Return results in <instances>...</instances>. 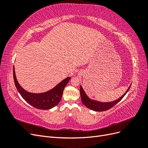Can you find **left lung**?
I'll return each instance as SVG.
<instances>
[{
  "label": "left lung",
  "mask_w": 148,
  "mask_h": 148,
  "mask_svg": "<svg viewBox=\"0 0 148 148\" xmlns=\"http://www.w3.org/2000/svg\"><path fill=\"white\" fill-rule=\"evenodd\" d=\"M132 84L130 85V86L128 88L127 90L126 91L123 95L120 97L119 99H116L115 101H111V102H101L97 100L92 99L89 98L88 96L86 95V92L84 91L82 85H80V96H81V99L83 104L88 107V109H91L92 110L96 111V112H102L110 109L112 107H114L115 105L117 104L119 102H120L122 99V98L125 96V95L127 93L130 88L131 87Z\"/></svg>",
  "instance_id": "obj_1"
}]
</instances>
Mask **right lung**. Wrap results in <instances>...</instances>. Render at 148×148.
Segmentation results:
<instances>
[{
	"instance_id": "1",
	"label": "right lung",
	"mask_w": 148,
	"mask_h": 148,
	"mask_svg": "<svg viewBox=\"0 0 148 148\" xmlns=\"http://www.w3.org/2000/svg\"><path fill=\"white\" fill-rule=\"evenodd\" d=\"M13 79L18 91L23 99L35 108L41 110H49L56 107L61 100L63 91L71 77H67L62 80L56 86L46 92L33 93L26 91L22 88L16 79L15 67L13 66Z\"/></svg>"
}]
</instances>
